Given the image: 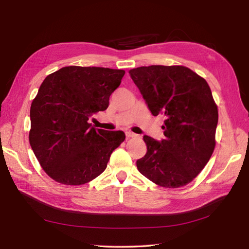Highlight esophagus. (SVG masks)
Wrapping results in <instances>:
<instances>
[{
	"label": "esophagus",
	"mask_w": 249,
	"mask_h": 249,
	"mask_svg": "<svg viewBox=\"0 0 249 249\" xmlns=\"http://www.w3.org/2000/svg\"><path fill=\"white\" fill-rule=\"evenodd\" d=\"M125 135H126V137H127V138H133V137L136 136L134 133H131V131H126Z\"/></svg>",
	"instance_id": "1"
}]
</instances>
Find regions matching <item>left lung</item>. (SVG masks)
<instances>
[{"instance_id": "left-lung-1", "label": "left lung", "mask_w": 249, "mask_h": 249, "mask_svg": "<svg viewBox=\"0 0 249 249\" xmlns=\"http://www.w3.org/2000/svg\"><path fill=\"white\" fill-rule=\"evenodd\" d=\"M129 73L152 114L166 118L165 138L143 136L147 151L137 168L160 186H184L205 167L215 147L218 111L209 84L184 66H141Z\"/></svg>"}]
</instances>
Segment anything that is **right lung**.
Masks as SVG:
<instances>
[{
    "mask_svg": "<svg viewBox=\"0 0 249 249\" xmlns=\"http://www.w3.org/2000/svg\"><path fill=\"white\" fill-rule=\"evenodd\" d=\"M124 75L122 70L67 66L41 83L31 105L29 139L40 166L54 181H92L125 140L122 130L107 131L89 123L93 114L108 108Z\"/></svg>",
    "mask_w": 249,
    "mask_h": 249,
    "instance_id": "right-lung-1",
    "label": "right lung"
}]
</instances>
